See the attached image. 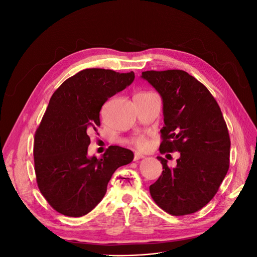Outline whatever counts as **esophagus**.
Returning a JSON list of instances; mask_svg holds the SVG:
<instances>
[{
  "mask_svg": "<svg viewBox=\"0 0 257 257\" xmlns=\"http://www.w3.org/2000/svg\"><path fill=\"white\" fill-rule=\"evenodd\" d=\"M145 156H144V154H142V153H139V152H136L134 153V160H139V159H142V158H144Z\"/></svg>",
  "mask_w": 257,
  "mask_h": 257,
  "instance_id": "1",
  "label": "esophagus"
}]
</instances>
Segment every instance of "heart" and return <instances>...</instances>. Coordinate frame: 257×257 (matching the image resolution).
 <instances>
[{
    "label": "heart",
    "mask_w": 257,
    "mask_h": 257,
    "mask_svg": "<svg viewBox=\"0 0 257 257\" xmlns=\"http://www.w3.org/2000/svg\"><path fill=\"white\" fill-rule=\"evenodd\" d=\"M141 93H146V92H141ZM128 143L136 148H138V149H145V148H147V146H148V142H147V139L145 136L134 137Z\"/></svg>",
    "instance_id": "obj_1"
}]
</instances>
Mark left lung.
Instances as JSON below:
<instances>
[{"label": "left lung", "instance_id": "8db88e82", "mask_svg": "<svg viewBox=\"0 0 257 257\" xmlns=\"http://www.w3.org/2000/svg\"><path fill=\"white\" fill-rule=\"evenodd\" d=\"M163 98L165 126L159 151L179 152L176 168L157 156L163 173L150 185L155 203L172 215L204 207L229 169L230 138L220 106L201 82L181 70L142 73Z\"/></svg>", "mask_w": 257, "mask_h": 257}]
</instances>
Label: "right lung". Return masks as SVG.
<instances>
[{
    "label": "right lung",
    "mask_w": 257,
    "mask_h": 257,
    "mask_svg": "<svg viewBox=\"0 0 257 257\" xmlns=\"http://www.w3.org/2000/svg\"><path fill=\"white\" fill-rule=\"evenodd\" d=\"M134 80V73L86 69L55 90L34 137V170L40 193L63 215L82 217L98 205L112 174L133 160L132 151L110 146L101 158L87 156L89 133L100 126L103 104Z\"/></svg>",
    "instance_id": "right-lung-1"
}]
</instances>
